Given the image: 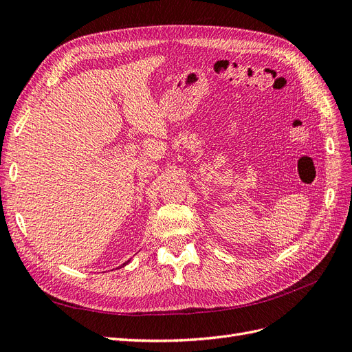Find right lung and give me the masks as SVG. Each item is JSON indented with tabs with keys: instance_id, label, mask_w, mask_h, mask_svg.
I'll use <instances>...</instances> for the list:
<instances>
[{
	"instance_id": "1",
	"label": "right lung",
	"mask_w": 352,
	"mask_h": 352,
	"mask_svg": "<svg viewBox=\"0 0 352 352\" xmlns=\"http://www.w3.org/2000/svg\"><path fill=\"white\" fill-rule=\"evenodd\" d=\"M126 264H127V261H126V263H124V264H123V265H126Z\"/></svg>"
}]
</instances>
